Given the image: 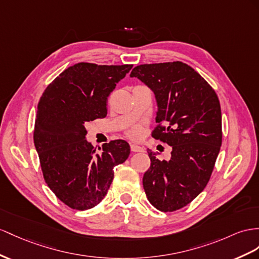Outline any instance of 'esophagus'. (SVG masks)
Returning a JSON list of instances; mask_svg holds the SVG:
<instances>
[{
	"mask_svg": "<svg viewBox=\"0 0 259 259\" xmlns=\"http://www.w3.org/2000/svg\"><path fill=\"white\" fill-rule=\"evenodd\" d=\"M130 149L132 152H144V148L140 147V145H137V144H131Z\"/></svg>",
	"mask_w": 259,
	"mask_h": 259,
	"instance_id": "1",
	"label": "esophagus"
}]
</instances>
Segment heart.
I'll return each mask as SVG.
<instances>
[{
  "label": "heart",
  "instance_id": "obj_1",
  "mask_svg": "<svg viewBox=\"0 0 259 259\" xmlns=\"http://www.w3.org/2000/svg\"><path fill=\"white\" fill-rule=\"evenodd\" d=\"M141 131H142V130H141L140 125H135V127H132V128L129 129L128 135H129L130 137H132V138H138V137H140Z\"/></svg>",
  "mask_w": 259,
  "mask_h": 259
}]
</instances>
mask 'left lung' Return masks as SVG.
<instances>
[{"label": "left lung", "mask_w": 259, "mask_h": 259, "mask_svg": "<svg viewBox=\"0 0 259 259\" xmlns=\"http://www.w3.org/2000/svg\"><path fill=\"white\" fill-rule=\"evenodd\" d=\"M130 77L154 93L158 125L152 137L171 147L168 161L148 150L145 195L157 210H178L201 193L213 170L222 143L220 102L207 81L181 61L138 65Z\"/></svg>", "instance_id": "obj_1"}]
</instances>
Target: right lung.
I'll return each instance as SVG.
<instances>
[{"instance_id":"right-lung-1","label":"right lung","mask_w":259,"mask_h":259,"mask_svg":"<svg viewBox=\"0 0 259 259\" xmlns=\"http://www.w3.org/2000/svg\"><path fill=\"white\" fill-rule=\"evenodd\" d=\"M132 64L79 62L45 90L37 107L34 142L46 183L75 210L101 202L114 180V167L130 154L124 140L104 143L96 153L86 140L85 123L107 115V97Z\"/></svg>"}]
</instances>
